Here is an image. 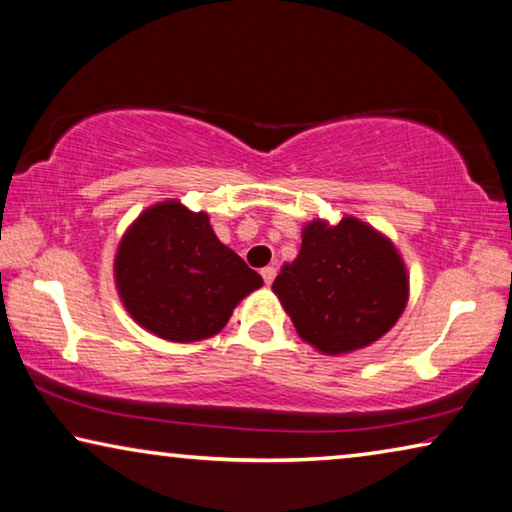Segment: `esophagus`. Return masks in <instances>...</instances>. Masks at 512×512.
Here are the masks:
<instances>
[{
    "label": "esophagus",
    "mask_w": 512,
    "mask_h": 512,
    "mask_svg": "<svg viewBox=\"0 0 512 512\" xmlns=\"http://www.w3.org/2000/svg\"><path fill=\"white\" fill-rule=\"evenodd\" d=\"M261 274H263L265 284H272L274 277H277V268H272V265H268V268H263V270H261Z\"/></svg>",
    "instance_id": "esophagus-1"
}]
</instances>
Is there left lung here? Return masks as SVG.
<instances>
[{
  "mask_svg": "<svg viewBox=\"0 0 512 512\" xmlns=\"http://www.w3.org/2000/svg\"><path fill=\"white\" fill-rule=\"evenodd\" d=\"M272 291L318 351L339 355L383 337L409 300L404 261L372 226L344 217L337 226L311 221L302 247L274 279Z\"/></svg>",
  "mask_w": 512,
  "mask_h": 512,
  "instance_id": "left-lung-1",
  "label": "left lung"
}]
</instances>
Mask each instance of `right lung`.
<instances>
[{"label":"right lung","mask_w":512,"mask_h":512,"mask_svg":"<svg viewBox=\"0 0 512 512\" xmlns=\"http://www.w3.org/2000/svg\"><path fill=\"white\" fill-rule=\"evenodd\" d=\"M115 281L129 314L168 342H198L224 328L261 274L221 244L205 212L177 201L145 210L124 233Z\"/></svg>","instance_id":"add662e5"}]
</instances>
